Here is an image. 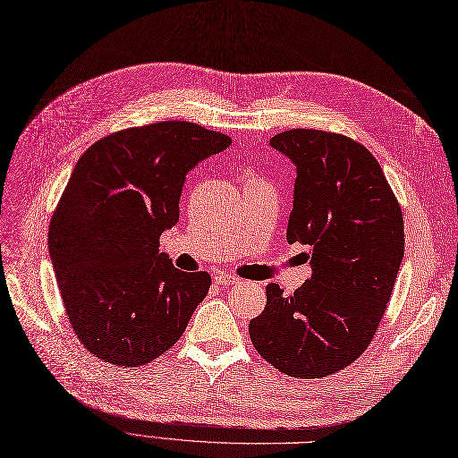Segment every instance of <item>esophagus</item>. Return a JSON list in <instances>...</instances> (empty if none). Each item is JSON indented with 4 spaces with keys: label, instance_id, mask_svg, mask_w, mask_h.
I'll list each match as a JSON object with an SVG mask.
<instances>
[{
    "label": "esophagus",
    "instance_id": "obj_1",
    "mask_svg": "<svg viewBox=\"0 0 458 458\" xmlns=\"http://www.w3.org/2000/svg\"><path fill=\"white\" fill-rule=\"evenodd\" d=\"M215 283L220 284V286H232V284H240L242 279L235 277V276H230V274H218L215 277Z\"/></svg>",
    "mask_w": 458,
    "mask_h": 458
}]
</instances>
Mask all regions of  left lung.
I'll return each mask as SVG.
<instances>
[{
  "instance_id": "obj_1",
  "label": "left lung",
  "mask_w": 458,
  "mask_h": 458,
  "mask_svg": "<svg viewBox=\"0 0 458 458\" xmlns=\"http://www.w3.org/2000/svg\"><path fill=\"white\" fill-rule=\"evenodd\" d=\"M269 145L296 165L286 242L310 245L311 277L291 296L269 283L249 335L283 374L320 379L374 340L403 257V216L374 155L347 135L296 128Z\"/></svg>"
}]
</instances>
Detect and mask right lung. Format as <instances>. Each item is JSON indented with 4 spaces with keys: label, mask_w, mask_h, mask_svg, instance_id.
I'll return each mask as SVG.
<instances>
[{
    "label": "right lung",
    "mask_w": 458,
    "mask_h": 458,
    "mask_svg": "<svg viewBox=\"0 0 458 458\" xmlns=\"http://www.w3.org/2000/svg\"><path fill=\"white\" fill-rule=\"evenodd\" d=\"M186 121L114 131L79 158L50 218L48 255L70 325L104 362L140 368L172 349L208 296V272L158 250L179 220L186 174L230 147Z\"/></svg>",
    "instance_id": "obj_1"
}]
</instances>
